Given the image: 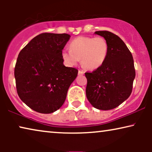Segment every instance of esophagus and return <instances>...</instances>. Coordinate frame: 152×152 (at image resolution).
Returning a JSON list of instances; mask_svg holds the SVG:
<instances>
[{
	"label": "esophagus",
	"instance_id": "obj_1",
	"mask_svg": "<svg viewBox=\"0 0 152 152\" xmlns=\"http://www.w3.org/2000/svg\"><path fill=\"white\" fill-rule=\"evenodd\" d=\"M84 72L82 71V70H79V71H78L79 75H84Z\"/></svg>",
	"mask_w": 152,
	"mask_h": 152
}]
</instances>
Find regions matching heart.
Masks as SVG:
<instances>
[{"label": "heart", "instance_id": "obj_1", "mask_svg": "<svg viewBox=\"0 0 152 152\" xmlns=\"http://www.w3.org/2000/svg\"><path fill=\"white\" fill-rule=\"evenodd\" d=\"M70 49L62 52V57L67 65H76L81 59L83 67L95 70L104 63L109 45L102 37H79L70 42Z\"/></svg>", "mask_w": 152, "mask_h": 152}]
</instances>
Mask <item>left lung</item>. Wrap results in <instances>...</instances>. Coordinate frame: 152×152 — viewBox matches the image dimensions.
<instances>
[{
    "label": "left lung",
    "mask_w": 152,
    "mask_h": 152,
    "mask_svg": "<svg viewBox=\"0 0 152 152\" xmlns=\"http://www.w3.org/2000/svg\"><path fill=\"white\" fill-rule=\"evenodd\" d=\"M109 45L104 63L94 71L85 72L86 97L93 107L99 110L115 109L132 92L136 76L134 59L124 41L109 31H97Z\"/></svg>",
    "instance_id": "1"
}]
</instances>
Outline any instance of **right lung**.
Masks as SVG:
<instances>
[{"instance_id":"right-lung-1","label":"right lung","mask_w":152,"mask_h":152,"mask_svg":"<svg viewBox=\"0 0 152 152\" xmlns=\"http://www.w3.org/2000/svg\"><path fill=\"white\" fill-rule=\"evenodd\" d=\"M68 34L42 33L33 38L18 54L14 68L20 99L34 111L51 113L66 100L77 69L64 65L62 50Z\"/></svg>"}]
</instances>
